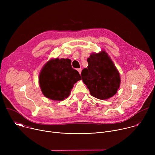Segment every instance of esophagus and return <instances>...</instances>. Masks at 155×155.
Returning a JSON list of instances; mask_svg holds the SVG:
<instances>
[{"mask_svg": "<svg viewBox=\"0 0 155 155\" xmlns=\"http://www.w3.org/2000/svg\"><path fill=\"white\" fill-rule=\"evenodd\" d=\"M77 71H78V72H79V74H81V68H80V69H77Z\"/></svg>", "mask_w": 155, "mask_h": 155, "instance_id": "34e87169", "label": "esophagus"}]
</instances>
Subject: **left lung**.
<instances>
[{"mask_svg": "<svg viewBox=\"0 0 155 155\" xmlns=\"http://www.w3.org/2000/svg\"><path fill=\"white\" fill-rule=\"evenodd\" d=\"M87 61V68L82 71L81 75L90 94L101 100L115 95L120 86V74L108 53L105 50L93 53Z\"/></svg>", "mask_w": 155, "mask_h": 155, "instance_id": "left-lung-1", "label": "left lung"}]
</instances>
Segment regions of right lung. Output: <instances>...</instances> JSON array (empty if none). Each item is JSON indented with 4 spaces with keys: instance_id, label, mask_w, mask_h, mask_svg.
Segmentation results:
<instances>
[{
    "instance_id": "add662e5",
    "label": "right lung",
    "mask_w": 155,
    "mask_h": 155,
    "mask_svg": "<svg viewBox=\"0 0 155 155\" xmlns=\"http://www.w3.org/2000/svg\"><path fill=\"white\" fill-rule=\"evenodd\" d=\"M81 80L78 72L72 68L71 59L51 58L43 66L38 83L46 97L61 101L69 97L74 84Z\"/></svg>"
}]
</instances>
